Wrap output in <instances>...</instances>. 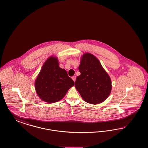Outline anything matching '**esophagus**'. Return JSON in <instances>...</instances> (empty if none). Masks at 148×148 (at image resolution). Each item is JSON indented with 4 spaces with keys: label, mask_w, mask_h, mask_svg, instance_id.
Here are the masks:
<instances>
[{
    "label": "esophagus",
    "mask_w": 148,
    "mask_h": 148,
    "mask_svg": "<svg viewBox=\"0 0 148 148\" xmlns=\"http://www.w3.org/2000/svg\"><path fill=\"white\" fill-rule=\"evenodd\" d=\"M72 79L73 80V81L75 82V80H76V76H72Z\"/></svg>",
    "instance_id": "obj_1"
}]
</instances>
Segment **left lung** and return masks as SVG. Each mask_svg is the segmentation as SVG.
Wrapping results in <instances>:
<instances>
[{
  "label": "left lung",
  "instance_id": "obj_1",
  "mask_svg": "<svg viewBox=\"0 0 148 148\" xmlns=\"http://www.w3.org/2000/svg\"><path fill=\"white\" fill-rule=\"evenodd\" d=\"M79 70L81 74L75 86L86 102L98 104L108 98L112 89L111 80L97 58L90 53L84 54Z\"/></svg>",
  "mask_w": 148,
  "mask_h": 148
}]
</instances>
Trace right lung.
I'll return each instance as SVG.
<instances>
[{
    "label": "right lung",
    "mask_w": 148,
    "mask_h": 148,
    "mask_svg": "<svg viewBox=\"0 0 148 148\" xmlns=\"http://www.w3.org/2000/svg\"><path fill=\"white\" fill-rule=\"evenodd\" d=\"M35 85L36 93L42 100L54 103L64 97L74 82L66 70L59 67L58 58L50 57L44 63Z\"/></svg>",
    "instance_id": "obj_1"
}]
</instances>
